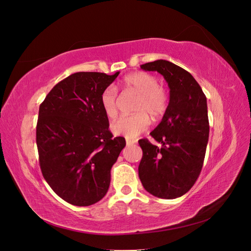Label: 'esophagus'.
Returning <instances> with one entry per match:
<instances>
[{"label":"esophagus","mask_w":251,"mask_h":251,"mask_svg":"<svg viewBox=\"0 0 251 251\" xmlns=\"http://www.w3.org/2000/svg\"><path fill=\"white\" fill-rule=\"evenodd\" d=\"M126 146H133V144L136 143V141L135 140H131V139H126Z\"/></svg>","instance_id":"34e87169"}]
</instances>
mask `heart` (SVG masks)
Wrapping results in <instances>:
<instances>
[{"label": "heart", "mask_w": 251, "mask_h": 251, "mask_svg": "<svg viewBox=\"0 0 251 251\" xmlns=\"http://www.w3.org/2000/svg\"><path fill=\"white\" fill-rule=\"evenodd\" d=\"M125 89L139 95L136 101L133 115L121 116L114 121L111 128L114 134L123 135L126 138H134L149 127L151 115L153 118L162 116L168 108L169 98L165 91L159 86L158 79L149 73H132L124 79ZM100 105L104 115L112 119L118 113L119 100L116 88L109 86L100 95Z\"/></svg>", "instance_id": "heart-1"}]
</instances>
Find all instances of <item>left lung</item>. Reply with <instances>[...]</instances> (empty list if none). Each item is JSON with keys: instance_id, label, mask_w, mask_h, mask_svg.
Listing matches in <instances>:
<instances>
[{"instance_id": "8db88e82", "label": "left lung", "mask_w": 251, "mask_h": 251, "mask_svg": "<svg viewBox=\"0 0 251 251\" xmlns=\"http://www.w3.org/2000/svg\"><path fill=\"white\" fill-rule=\"evenodd\" d=\"M157 71L170 88L168 108L151 136L159 148L140 139L142 158L138 168L141 183L158 198L176 199L186 194L198 179L208 142L207 100L193 75L169 60L141 65Z\"/></svg>"}]
</instances>
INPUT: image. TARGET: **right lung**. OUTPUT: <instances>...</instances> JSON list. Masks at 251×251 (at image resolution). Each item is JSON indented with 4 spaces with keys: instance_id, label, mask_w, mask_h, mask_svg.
<instances>
[{
    "instance_id": "obj_1",
    "label": "right lung",
    "mask_w": 251,
    "mask_h": 251,
    "mask_svg": "<svg viewBox=\"0 0 251 251\" xmlns=\"http://www.w3.org/2000/svg\"><path fill=\"white\" fill-rule=\"evenodd\" d=\"M119 72L71 74L40 105L36 144L40 166L57 196L75 206H89L107 194L111 169L126 147L113 137L100 95Z\"/></svg>"
}]
</instances>
